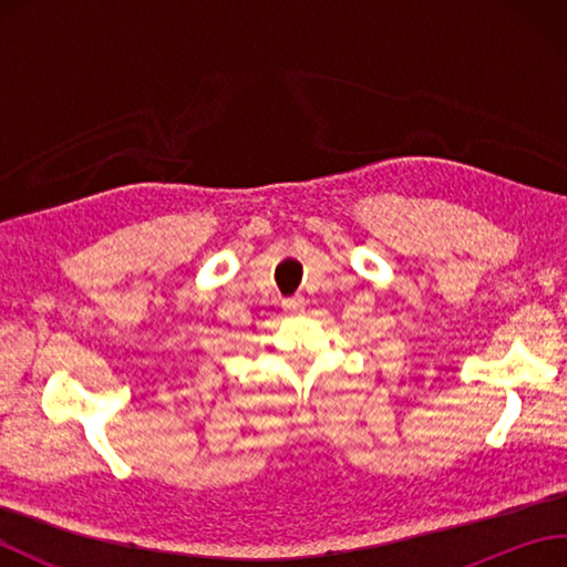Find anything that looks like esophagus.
<instances>
[{"label":"esophagus","instance_id":"34e87169","mask_svg":"<svg viewBox=\"0 0 567 567\" xmlns=\"http://www.w3.org/2000/svg\"><path fill=\"white\" fill-rule=\"evenodd\" d=\"M282 307H285V311H290V315H299V311H305V299L302 297L285 299Z\"/></svg>","mask_w":567,"mask_h":567}]
</instances>
